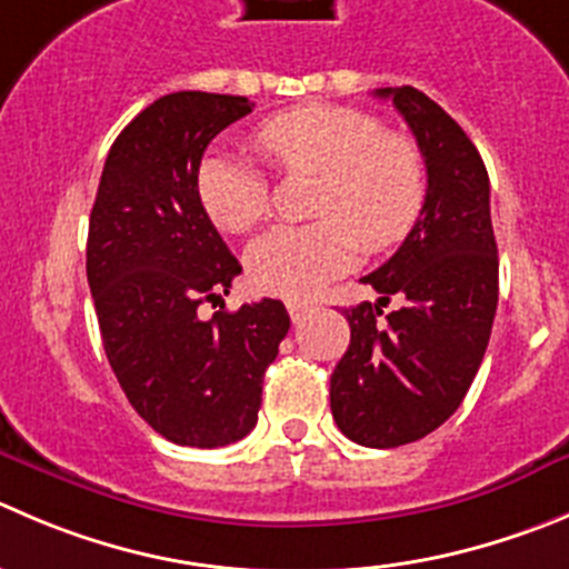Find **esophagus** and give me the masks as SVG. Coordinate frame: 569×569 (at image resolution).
<instances>
[{"instance_id":"esophagus-1","label":"esophagus","mask_w":569,"mask_h":569,"mask_svg":"<svg viewBox=\"0 0 569 569\" xmlns=\"http://www.w3.org/2000/svg\"><path fill=\"white\" fill-rule=\"evenodd\" d=\"M310 310H312V307L307 305V301L288 299V312H290V318H293V321H301V318H305Z\"/></svg>"}]
</instances>
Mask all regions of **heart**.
Listing matches in <instances>:
<instances>
[{"instance_id":"heart-1","label":"heart","mask_w":569,"mask_h":569,"mask_svg":"<svg viewBox=\"0 0 569 569\" xmlns=\"http://www.w3.org/2000/svg\"><path fill=\"white\" fill-rule=\"evenodd\" d=\"M259 153L281 172L321 176L312 226H279L248 251L259 290L310 299L349 270L360 253L399 246L427 203V161L419 144L388 133L375 113L346 106H305L264 119L253 131ZM198 198L220 231L246 234L270 207L268 178L231 156L198 167Z\"/></svg>"}]
</instances>
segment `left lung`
<instances>
[{
	"instance_id": "8db88e82",
	"label": "left lung",
	"mask_w": 569,
	"mask_h": 569,
	"mask_svg": "<svg viewBox=\"0 0 569 569\" xmlns=\"http://www.w3.org/2000/svg\"><path fill=\"white\" fill-rule=\"evenodd\" d=\"M393 100L427 161V203L399 251L366 276L380 299L343 310L351 340L329 380L340 432L391 450L441 427L467 397L497 312L489 172L450 113L413 86L377 89ZM391 298L400 307L388 317Z\"/></svg>"
}]
</instances>
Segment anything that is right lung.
Listing matches in <instances>:
<instances>
[{
  "label": "right lung",
  "mask_w": 569,
  "mask_h": 569,
  "mask_svg": "<svg viewBox=\"0 0 569 569\" xmlns=\"http://www.w3.org/2000/svg\"><path fill=\"white\" fill-rule=\"evenodd\" d=\"M251 108L209 91L159 97L111 144L91 207L86 276L108 362L133 410L181 447L253 430L264 369L290 329L276 299L199 316L242 268L200 207L198 167Z\"/></svg>",
  "instance_id": "right-lung-1"
}]
</instances>
